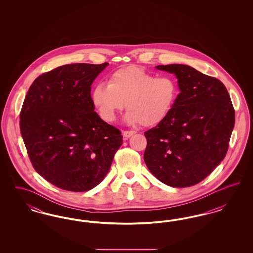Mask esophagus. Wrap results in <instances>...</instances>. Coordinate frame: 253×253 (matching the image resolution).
I'll return each instance as SVG.
<instances>
[{"mask_svg": "<svg viewBox=\"0 0 253 253\" xmlns=\"http://www.w3.org/2000/svg\"><path fill=\"white\" fill-rule=\"evenodd\" d=\"M134 133H135L134 131H123L122 132V135H123L124 138H129V137H131L132 135H133Z\"/></svg>", "mask_w": 253, "mask_h": 253, "instance_id": "34e87169", "label": "esophagus"}]
</instances>
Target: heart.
<instances>
[{
    "instance_id": "b5f03b06",
    "label": "heart",
    "mask_w": 253,
    "mask_h": 253,
    "mask_svg": "<svg viewBox=\"0 0 253 253\" xmlns=\"http://www.w3.org/2000/svg\"><path fill=\"white\" fill-rule=\"evenodd\" d=\"M178 94L176 82L168 76L157 77L136 66L112 73L108 84L94 86L91 98L99 116L107 122L116 121L126 103L124 121L129 125L155 126L164 121Z\"/></svg>"
}]
</instances>
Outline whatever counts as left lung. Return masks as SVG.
Here are the masks:
<instances>
[{
    "label": "left lung",
    "instance_id": "8db88e82",
    "mask_svg": "<svg viewBox=\"0 0 253 253\" xmlns=\"http://www.w3.org/2000/svg\"><path fill=\"white\" fill-rule=\"evenodd\" d=\"M156 68L173 74L180 93L166 119L145 132V163L168 186H193L226 156L235 122L234 109L227 88L215 78L186 64Z\"/></svg>",
    "mask_w": 253,
    "mask_h": 253
}]
</instances>
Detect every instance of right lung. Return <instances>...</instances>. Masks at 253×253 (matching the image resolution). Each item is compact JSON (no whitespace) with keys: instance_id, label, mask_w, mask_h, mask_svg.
I'll list each match as a JSON object with an SVG mask.
<instances>
[{"instance_id":"add662e5","label":"right lung","mask_w":253,"mask_h":253,"mask_svg":"<svg viewBox=\"0 0 253 253\" xmlns=\"http://www.w3.org/2000/svg\"><path fill=\"white\" fill-rule=\"evenodd\" d=\"M108 63H71L38 77L20 116L37 172L62 190L87 192L104 179L122 145L121 131L95 112L91 85Z\"/></svg>"}]
</instances>
